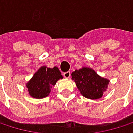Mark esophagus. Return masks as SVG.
<instances>
[{
	"mask_svg": "<svg viewBox=\"0 0 133 133\" xmlns=\"http://www.w3.org/2000/svg\"><path fill=\"white\" fill-rule=\"evenodd\" d=\"M63 76H64L65 78H70V76H71V72H70V71L64 72V73H63Z\"/></svg>",
	"mask_w": 133,
	"mask_h": 133,
	"instance_id": "esophagus-1",
	"label": "esophagus"
}]
</instances>
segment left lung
I'll list each match as a JSON object with an SVG mask.
<instances>
[{
	"mask_svg": "<svg viewBox=\"0 0 133 133\" xmlns=\"http://www.w3.org/2000/svg\"><path fill=\"white\" fill-rule=\"evenodd\" d=\"M71 79L76 83L80 93L90 99L102 98L109 83V80L100 77L92 68L84 67L73 71Z\"/></svg>",
	"mask_w": 133,
	"mask_h": 133,
	"instance_id": "8db88e82",
	"label": "left lung"
}]
</instances>
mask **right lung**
Masks as SVG:
<instances>
[{
	"mask_svg": "<svg viewBox=\"0 0 133 133\" xmlns=\"http://www.w3.org/2000/svg\"><path fill=\"white\" fill-rule=\"evenodd\" d=\"M63 78L62 73L57 67L53 68L41 67L31 80L26 84L29 95L35 98H43L51 92V89L56 82Z\"/></svg>",
	"mask_w": 133,
	"mask_h": 133,
	"instance_id": "right-lung-1",
	"label": "right lung"
}]
</instances>
